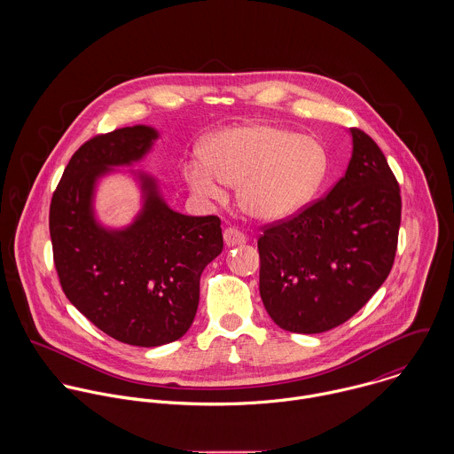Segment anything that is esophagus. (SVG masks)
Listing matches in <instances>:
<instances>
[{
	"label": "esophagus",
	"mask_w": 454,
	"mask_h": 454,
	"mask_svg": "<svg viewBox=\"0 0 454 454\" xmlns=\"http://www.w3.org/2000/svg\"><path fill=\"white\" fill-rule=\"evenodd\" d=\"M223 241L227 247H239V245L247 243V236L241 231H238L236 227H229L223 231Z\"/></svg>",
	"instance_id": "1"
}]
</instances>
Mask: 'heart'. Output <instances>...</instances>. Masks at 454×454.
Returning a JSON list of instances; mask_svg holds the SVG:
<instances>
[{
  "label": "heart",
  "instance_id": "obj_1",
  "mask_svg": "<svg viewBox=\"0 0 454 454\" xmlns=\"http://www.w3.org/2000/svg\"><path fill=\"white\" fill-rule=\"evenodd\" d=\"M326 152L308 134L247 124L220 130L206 145V159L185 166V178L202 197L222 200L239 185V202L260 220H279L304 207L324 184Z\"/></svg>",
  "mask_w": 454,
  "mask_h": 454
}]
</instances>
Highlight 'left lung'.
Returning a JSON list of instances; mask_svg holds the SVG:
<instances>
[{"label":"left lung","instance_id":"8db88e82","mask_svg":"<svg viewBox=\"0 0 454 454\" xmlns=\"http://www.w3.org/2000/svg\"><path fill=\"white\" fill-rule=\"evenodd\" d=\"M353 153L328 194L259 238L260 297L288 332L348 322L388 278L398 241L400 189L376 141L349 129Z\"/></svg>","mask_w":454,"mask_h":454}]
</instances>
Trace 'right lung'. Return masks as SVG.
<instances>
[{
  "mask_svg": "<svg viewBox=\"0 0 454 454\" xmlns=\"http://www.w3.org/2000/svg\"><path fill=\"white\" fill-rule=\"evenodd\" d=\"M157 137L153 128L132 126L85 141L66 166L49 215L69 302L110 337L141 348L173 342L191 328L200 274L223 248L218 216L171 209L145 173L136 175L143 207L134 222L124 229L98 222V180L141 160Z\"/></svg>",
  "mask_w": 454,
  "mask_h": 454,
  "instance_id": "1",
  "label": "right lung"
}]
</instances>
